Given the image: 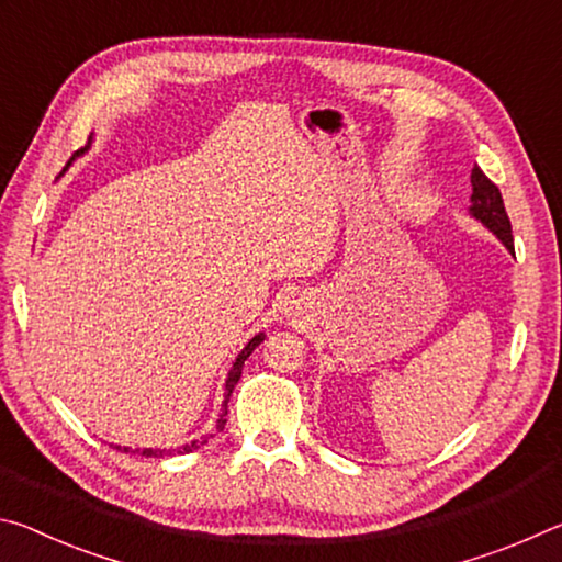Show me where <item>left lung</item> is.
<instances>
[{
    "mask_svg": "<svg viewBox=\"0 0 562 562\" xmlns=\"http://www.w3.org/2000/svg\"><path fill=\"white\" fill-rule=\"evenodd\" d=\"M471 186H473V193H471L469 213L475 217V221H481L483 225H486L488 231L513 252L510 221H508L506 205H503L498 186L493 183V180H488V176L483 173L479 166H473V170H471Z\"/></svg>",
    "mask_w": 562,
    "mask_h": 562,
    "instance_id": "left-lung-1",
    "label": "left lung"
}]
</instances>
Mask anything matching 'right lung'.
<instances>
[{"label": "right lung", "instance_id": "add662e5", "mask_svg": "<svg viewBox=\"0 0 562 562\" xmlns=\"http://www.w3.org/2000/svg\"><path fill=\"white\" fill-rule=\"evenodd\" d=\"M83 150H89V146H83L81 150H76V154L71 156V160L76 158V156H81ZM71 160L69 164H66V168L71 166ZM64 168V170H66ZM265 339V335L260 331V335H255L250 341H247L245 345V349L240 351V355H237V359L233 361V369H231V374H227V379H225V394H223V408H221V414H217V422H215V431H223V426H225V422H227V402H231V394H233V389H235V384H237V379H240V374H243V367H245V359L252 355V349L260 345V341ZM215 434H207V436H203L201 441H190V443H186V446H178V449H136V451H131L128 446H116V449H121V451H131V453H140V456H146V459H150V456H154V459H160V456H170V453H190V451H195V449H201L203 443H207L213 439Z\"/></svg>", "mask_w": 562, "mask_h": 562}]
</instances>
